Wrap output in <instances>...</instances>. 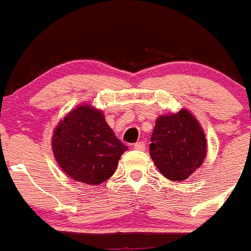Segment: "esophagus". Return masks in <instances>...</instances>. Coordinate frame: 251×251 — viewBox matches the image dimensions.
<instances>
[{
    "mask_svg": "<svg viewBox=\"0 0 251 251\" xmlns=\"http://www.w3.org/2000/svg\"><path fill=\"white\" fill-rule=\"evenodd\" d=\"M133 148H135L136 150H145V142L144 141L136 142L135 145H133Z\"/></svg>",
    "mask_w": 251,
    "mask_h": 251,
    "instance_id": "34e87169",
    "label": "esophagus"
}]
</instances>
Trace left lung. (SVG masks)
Segmentation results:
<instances>
[{"mask_svg": "<svg viewBox=\"0 0 251 251\" xmlns=\"http://www.w3.org/2000/svg\"><path fill=\"white\" fill-rule=\"evenodd\" d=\"M150 140V157L171 181L188 179L201 167L207 154L205 132L186 109L158 116Z\"/></svg>", "mask_w": 251, "mask_h": 251, "instance_id": "1", "label": "left lung"}]
</instances>
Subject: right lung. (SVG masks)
<instances>
[{
	"instance_id": "obj_1",
	"label": "right lung",
	"mask_w": 251,
	"mask_h": 251,
	"mask_svg": "<svg viewBox=\"0 0 251 251\" xmlns=\"http://www.w3.org/2000/svg\"><path fill=\"white\" fill-rule=\"evenodd\" d=\"M51 149L58 166L72 180L100 185L114 175L128 148L106 123L101 110L81 103L58 123Z\"/></svg>"
}]
</instances>
